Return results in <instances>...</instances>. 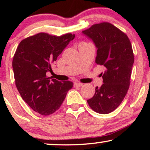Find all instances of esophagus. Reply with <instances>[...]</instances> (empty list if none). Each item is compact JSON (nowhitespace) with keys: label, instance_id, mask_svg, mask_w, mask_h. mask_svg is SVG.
Returning a JSON list of instances; mask_svg holds the SVG:
<instances>
[{"label":"esophagus","instance_id":"1","mask_svg":"<svg viewBox=\"0 0 150 150\" xmlns=\"http://www.w3.org/2000/svg\"><path fill=\"white\" fill-rule=\"evenodd\" d=\"M83 85V83H74V86L75 87H82V86Z\"/></svg>","mask_w":150,"mask_h":150}]
</instances>
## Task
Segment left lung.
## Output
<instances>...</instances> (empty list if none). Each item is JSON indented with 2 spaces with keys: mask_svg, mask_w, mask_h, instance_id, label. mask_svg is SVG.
<instances>
[{
  "mask_svg": "<svg viewBox=\"0 0 150 150\" xmlns=\"http://www.w3.org/2000/svg\"><path fill=\"white\" fill-rule=\"evenodd\" d=\"M83 33L97 48L96 64L104 65L103 84L87 102L92 110L107 114L115 110L124 99L130 83L134 63L132 45L126 34L108 22L92 25Z\"/></svg>",
  "mask_w": 150,
  "mask_h": 150,
  "instance_id": "1",
  "label": "left lung"
}]
</instances>
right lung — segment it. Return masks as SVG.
Segmentation results:
<instances>
[{
  "instance_id": "1",
  "label": "right lung",
  "mask_w": 150,
  "mask_h": 150,
  "mask_svg": "<svg viewBox=\"0 0 150 150\" xmlns=\"http://www.w3.org/2000/svg\"><path fill=\"white\" fill-rule=\"evenodd\" d=\"M74 34L61 36L40 33L22 40L14 54L12 67L16 87L22 99L37 112L49 115L60 108L71 81L61 83L46 74Z\"/></svg>"
}]
</instances>
